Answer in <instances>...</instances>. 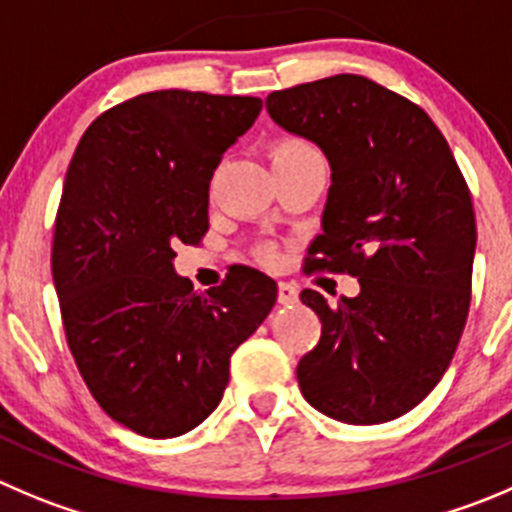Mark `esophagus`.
I'll return each mask as SVG.
<instances>
[{
    "label": "esophagus",
    "mask_w": 512,
    "mask_h": 512,
    "mask_svg": "<svg viewBox=\"0 0 512 512\" xmlns=\"http://www.w3.org/2000/svg\"><path fill=\"white\" fill-rule=\"evenodd\" d=\"M296 301H299V289L294 284H289V281H279V304L291 306Z\"/></svg>",
    "instance_id": "obj_1"
}]
</instances>
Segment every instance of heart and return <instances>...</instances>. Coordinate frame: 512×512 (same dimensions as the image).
Segmentation results:
<instances>
[{
  "instance_id": "heart-1",
  "label": "heart",
  "mask_w": 512,
  "mask_h": 512,
  "mask_svg": "<svg viewBox=\"0 0 512 512\" xmlns=\"http://www.w3.org/2000/svg\"><path fill=\"white\" fill-rule=\"evenodd\" d=\"M314 158H321L319 150H316L309 140L301 138V135H281V138H276L274 143H271V165H274V168ZM266 259L274 261L276 251H266Z\"/></svg>"
}]
</instances>
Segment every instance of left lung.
Segmentation results:
<instances>
[{"label":"left lung","mask_w":512,"mask_h":512,"mask_svg":"<svg viewBox=\"0 0 512 512\" xmlns=\"http://www.w3.org/2000/svg\"><path fill=\"white\" fill-rule=\"evenodd\" d=\"M266 110L332 165L311 269L347 271L359 294L329 306L319 344L296 367L311 407L347 425L405 415L455 357L470 311L475 211L445 135L407 97L362 75L276 90Z\"/></svg>","instance_id":"obj_1"}]
</instances>
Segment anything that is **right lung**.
<instances>
[{
	"label": "right lung",
	"mask_w": 512,
	"mask_h": 512,
	"mask_svg": "<svg viewBox=\"0 0 512 512\" xmlns=\"http://www.w3.org/2000/svg\"><path fill=\"white\" fill-rule=\"evenodd\" d=\"M259 113V97L145 92L105 110L67 168L52 238L67 347L97 405L143 437L201 425L276 304V281L248 266L208 291L173 271L175 243L208 231L213 170Z\"/></svg>",
	"instance_id": "1"
}]
</instances>
